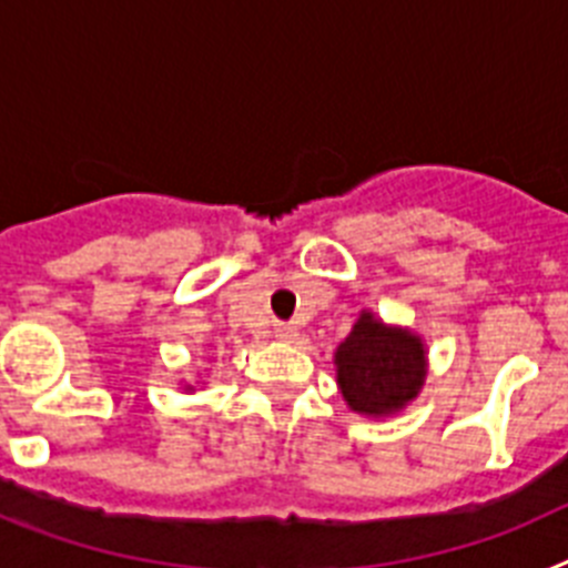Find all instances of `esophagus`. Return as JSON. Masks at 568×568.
<instances>
[{"mask_svg":"<svg viewBox=\"0 0 568 568\" xmlns=\"http://www.w3.org/2000/svg\"><path fill=\"white\" fill-rule=\"evenodd\" d=\"M298 329L290 327V324H275V338L278 341H295Z\"/></svg>","mask_w":568,"mask_h":568,"instance_id":"34e87169","label":"esophagus"}]
</instances>
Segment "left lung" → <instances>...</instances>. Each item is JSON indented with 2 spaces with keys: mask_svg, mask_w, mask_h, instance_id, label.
<instances>
[{
  "mask_svg": "<svg viewBox=\"0 0 568 568\" xmlns=\"http://www.w3.org/2000/svg\"><path fill=\"white\" fill-rule=\"evenodd\" d=\"M335 369L353 413L386 418L418 398L426 378L424 341L409 329L386 327L364 310L335 349Z\"/></svg>",
  "mask_w": 568,
  "mask_h": 568,
  "instance_id": "1",
  "label": "left lung"
}]
</instances>
